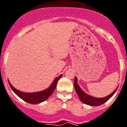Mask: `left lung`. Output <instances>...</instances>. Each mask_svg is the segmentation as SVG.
Returning <instances> with one entry per match:
<instances>
[{
  "label": "left lung",
  "mask_w": 127,
  "mask_h": 127,
  "mask_svg": "<svg viewBox=\"0 0 127 127\" xmlns=\"http://www.w3.org/2000/svg\"><path fill=\"white\" fill-rule=\"evenodd\" d=\"M74 89H75L76 93L79 96V99L83 103L88 104V105H91V106H99V105L104 104V102H106L109 98L113 96V95L115 93V92L117 90L118 88L117 87L111 95H109L107 96H105V97H103V98H96V97H94V96L87 95V93H85V92L81 89V87H79L78 83H77V78L76 77H75V79H74Z\"/></svg>",
  "instance_id": "8db88e82"
}]
</instances>
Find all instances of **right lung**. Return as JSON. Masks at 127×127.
<instances>
[{
    "label": "right lung",
    "instance_id": "right-lung-1",
    "mask_svg": "<svg viewBox=\"0 0 127 127\" xmlns=\"http://www.w3.org/2000/svg\"><path fill=\"white\" fill-rule=\"evenodd\" d=\"M61 77L62 74H61L59 76L57 77L48 89H46L44 91H42L36 92V93H29L21 92L20 91H18V90L12 87V85L10 83V82H8V83H9V85L10 88H11V89L21 99H23V100H25V102H28V103L38 104V103H40V102H42L45 100H46L53 94V93L55 91V88L57 87L58 81Z\"/></svg>",
    "mask_w": 127,
    "mask_h": 127
}]
</instances>
